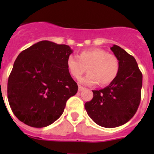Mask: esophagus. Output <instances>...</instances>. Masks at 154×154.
<instances>
[{"label":"esophagus","mask_w":154,"mask_h":154,"mask_svg":"<svg viewBox=\"0 0 154 154\" xmlns=\"http://www.w3.org/2000/svg\"><path fill=\"white\" fill-rule=\"evenodd\" d=\"M84 87L83 86H78V91H83V89H84Z\"/></svg>","instance_id":"34e87169"}]
</instances>
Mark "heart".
Returning <instances> with one entry per match:
<instances>
[{"label":"heart","mask_w":154,"mask_h":154,"mask_svg":"<svg viewBox=\"0 0 154 154\" xmlns=\"http://www.w3.org/2000/svg\"><path fill=\"white\" fill-rule=\"evenodd\" d=\"M67 68L70 74L79 79L88 71L80 83L87 85L106 86L112 83L119 72V62L117 57L101 48H90L79 53L77 57L69 56Z\"/></svg>","instance_id":"b5f03b06"}]
</instances>
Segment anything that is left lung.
Masks as SVG:
<instances>
[{
    "mask_svg": "<svg viewBox=\"0 0 154 154\" xmlns=\"http://www.w3.org/2000/svg\"><path fill=\"white\" fill-rule=\"evenodd\" d=\"M111 50L119 60V74L108 86L93 90V98L85 103L89 117L106 128L125 125L134 116L142 86V74L134 57L116 45Z\"/></svg>",
    "mask_w": 154,
    "mask_h": 154,
    "instance_id": "8db88e82",
    "label": "left lung"
}]
</instances>
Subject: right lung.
I'll return each instance as SVG.
<instances>
[{"instance_id": "right-lung-1", "label": "right lung", "mask_w": 154, "mask_h": 154, "mask_svg": "<svg viewBox=\"0 0 154 154\" xmlns=\"http://www.w3.org/2000/svg\"><path fill=\"white\" fill-rule=\"evenodd\" d=\"M72 50L66 45L41 41L23 51L14 63L7 83L12 112L32 127H45L63 114L78 86L67 68Z\"/></svg>"}]
</instances>
